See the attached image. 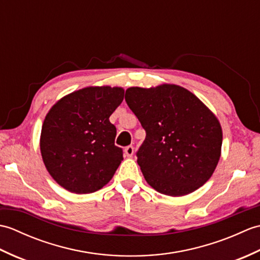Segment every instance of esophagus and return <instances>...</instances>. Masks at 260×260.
I'll list each match as a JSON object with an SVG mask.
<instances>
[{"label": "esophagus", "mask_w": 260, "mask_h": 260, "mask_svg": "<svg viewBox=\"0 0 260 260\" xmlns=\"http://www.w3.org/2000/svg\"><path fill=\"white\" fill-rule=\"evenodd\" d=\"M125 154L127 156H133V154H134V146L133 145H128V146H126L125 147Z\"/></svg>", "instance_id": "1"}]
</instances>
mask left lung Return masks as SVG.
Listing matches in <instances>:
<instances>
[{
    "instance_id": "left-lung-1",
    "label": "left lung",
    "mask_w": 260,
    "mask_h": 260,
    "mask_svg": "<svg viewBox=\"0 0 260 260\" xmlns=\"http://www.w3.org/2000/svg\"><path fill=\"white\" fill-rule=\"evenodd\" d=\"M125 101L146 132L136 156L153 189L181 197L211 178L221 153L222 131L200 99L183 87L162 85L131 87Z\"/></svg>"
}]
</instances>
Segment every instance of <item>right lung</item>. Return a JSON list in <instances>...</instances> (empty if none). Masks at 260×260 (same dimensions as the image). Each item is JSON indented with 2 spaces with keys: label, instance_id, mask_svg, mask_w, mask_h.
<instances>
[{
  "label": "right lung",
  "instance_id": "add662e5",
  "mask_svg": "<svg viewBox=\"0 0 260 260\" xmlns=\"http://www.w3.org/2000/svg\"><path fill=\"white\" fill-rule=\"evenodd\" d=\"M124 99L118 87H87L54 104L42 125L40 150L59 185L84 194L106 185L123 161L109 116Z\"/></svg>",
  "mask_w": 260,
  "mask_h": 260
}]
</instances>
